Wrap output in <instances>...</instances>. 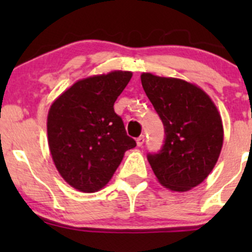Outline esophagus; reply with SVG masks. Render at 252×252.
Returning a JSON list of instances; mask_svg holds the SVG:
<instances>
[{"mask_svg":"<svg viewBox=\"0 0 252 252\" xmlns=\"http://www.w3.org/2000/svg\"><path fill=\"white\" fill-rule=\"evenodd\" d=\"M144 140H146V138H144L143 135L140 136V137H138L137 140H136V143H137V146L138 147H142L143 143H144Z\"/></svg>","mask_w":252,"mask_h":252,"instance_id":"obj_1","label":"esophagus"}]
</instances>
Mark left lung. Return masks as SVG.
Wrapping results in <instances>:
<instances>
[{
	"label": "left lung",
	"mask_w": 252,
	"mask_h": 252,
	"mask_svg": "<svg viewBox=\"0 0 252 252\" xmlns=\"http://www.w3.org/2000/svg\"><path fill=\"white\" fill-rule=\"evenodd\" d=\"M141 82L162 120L166 141L148 161L158 181L173 192L200 185L220 155L224 128L211 97L195 84L144 72Z\"/></svg>",
	"instance_id": "8db88e82"
}]
</instances>
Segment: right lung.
<instances>
[{"label":"right lung","mask_w":252,"mask_h":252,"mask_svg":"<svg viewBox=\"0 0 252 252\" xmlns=\"http://www.w3.org/2000/svg\"><path fill=\"white\" fill-rule=\"evenodd\" d=\"M131 77L130 71H111L77 80L48 110L53 162L63 180L80 192L94 193L105 187L124 153L136 147L114 110Z\"/></svg>","instance_id":"1"}]
</instances>
